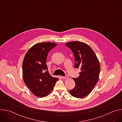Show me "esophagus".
Wrapping results in <instances>:
<instances>
[{
	"label": "esophagus",
	"instance_id": "esophagus-1",
	"mask_svg": "<svg viewBox=\"0 0 122 122\" xmlns=\"http://www.w3.org/2000/svg\"><path fill=\"white\" fill-rule=\"evenodd\" d=\"M61 78L63 79H67V76H65V77H64V76H61Z\"/></svg>",
	"mask_w": 122,
	"mask_h": 122
}]
</instances>
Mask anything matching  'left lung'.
Instances as JSON below:
<instances>
[{
	"instance_id": "1",
	"label": "left lung",
	"mask_w": 122,
	"mask_h": 122,
	"mask_svg": "<svg viewBox=\"0 0 122 122\" xmlns=\"http://www.w3.org/2000/svg\"><path fill=\"white\" fill-rule=\"evenodd\" d=\"M65 45L74 54V67L81 69L79 78H73L75 87L69 92L74 97L83 98L91 92L98 81L100 71L99 60L92 48L84 42L71 41Z\"/></svg>"
}]
</instances>
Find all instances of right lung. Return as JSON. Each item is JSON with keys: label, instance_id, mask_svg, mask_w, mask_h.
I'll use <instances>...</instances> for the list:
<instances>
[{"label": "right lung", "instance_id": "add662e5", "mask_svg": "<svg viewBox=\"0 0 122 122\" xmlns=\"http://www.w3.org/2000/svg\"><path fill=\"white\" fill-rule=\"evenodd\" d=\"M56 45L53 42L37 43L29 49L24 57L22 66L24 81L38 97L48 96L58 80L51 76L46 65L48 53Z\"/></svg>", "mask_w": 122, "mask_h": 122}]
</instances>
